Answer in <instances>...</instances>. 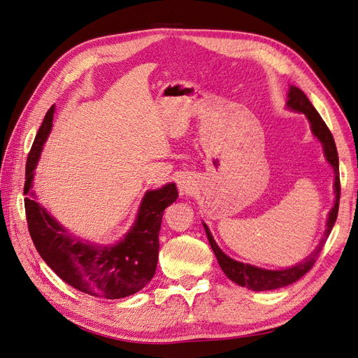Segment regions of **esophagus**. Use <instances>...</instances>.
Segmentation results:
<instances>
[{"label":"esophagus","instance_id":"1","mask_svg":"<svg viewBox=\"0 0 358 358\" xmlns=\"http://www.w3.org/2000/svg\"><path fill=\"white\" fill-rule=\"evenodd\" d=\"M192 185H194V183L191 182V179L188 176H180L178 179V188L182 194H191Z\"/></svg>","mask_w":358,"mask_h":358}]
</instances>
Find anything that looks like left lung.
<instances>
[{"instance_id": "obj_1", "label": "left lung", "mask_w": 358, "mask_h": 358, "mask_svg": "<svg viewBox=\"0 0 358 358\" xmlns=\"http://www.w3.org/2000/svg\"><path fill=\"white\" fill-rule=\"evenodd\" d=\"M285 107L291 112L303 113L306 116L313 137H315L321 143L322 150H324V158H326V161L329 162L334 171V183H333L334 203H333V208L329 212L326 230H324V236L320 241L318 246L313 249V251L306 258H303L301 262L296 263L294 266L279 268V270L264 268V267H258L254 264L242 263V262H237V259L229 257L218 246V243L215 242L209 227L206 225V222H203L206 236H208L209 243L212 246V251H213L216 259H218V264L222 268L225 276L230 280H233L234 284L245 287L248 289H252V291L278 289V288L294 284L301 276H305L310 270V267L313 266V263H315V259L320 255L324 243H326L327 237L330 236L333 225L336 222V218H338V210H339V199H341L339 157H338V149H336V143H334V138L330 133V129L327 128L326 122L321 119L320 113L315 110V107L312 106V103L309 101L305 92H303L300 88H297V86H292V85L289 86L288 94H287Z\"/></svg>"}]
</instances>
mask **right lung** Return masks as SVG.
I'll return each mask as SVG.
<instances>
[{"mask_svg": "<svg viewBox=\"0 0 358 358\" xmlns=\"http://www.w3.org/2000/svg\"><path fill=\"white\" fill-rule=\"evenodd\" d=\"M52 106L32 143L25 171V212L31 239L40 257L64 282L99 299H124L154 278L158 262L162 213L178 199L173 182L148 189L138 204L136 220L115 243L101 245L76 237L38 203L34 187L43 146L52 131Z\"/></svg>", "mask_w": 358, "mask_h": 358, "instance_id": "1", "label": "right lung"}]
</instances>
